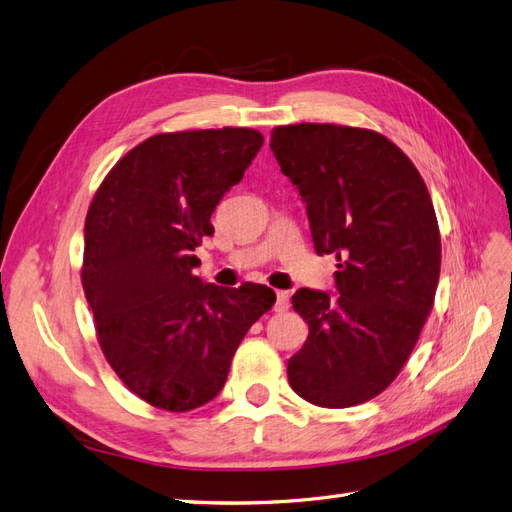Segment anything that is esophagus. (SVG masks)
Wrapping results in <instances>:
<instances>
[{
	"label": "esophagus",
	"instance_id": "obj_1",
	"mask_svg": "<svg viewBox=\"0 0 512 512\" xmlns=\"http://www.w3.org/2000/svg\"><path fill=\"white\" fill-rule=\"evenodd\" d=\"M290 307V294L286 290L275 292V312H288Z\"/></svg>",
	"mask_w": 512,
	"mask_h": 512
}]
</instances>
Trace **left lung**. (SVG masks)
Listing matches in <instances>:
<instances>
[{
	"label": "left lung",
	"mask_w": 512,
	"mask_h": 512,
	"mask_svg": "<svg viewBox=\"0 0 512 512\" xmlns=\"http://www.w3.org/2000/svg\"><path fill=\"white\" fill-rule=\"evenodd\" d=\"M271 151L299 190L335 290L301 288L309 335L290 356L292 391L314 406L376 397L408 361L440 280V230L423 177L389 138L333 123L280 126Z\"/></svg>",
	"instance_id": "1"
}]
</instances>
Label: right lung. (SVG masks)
<instances>
[{"mask_svg": "<svg viewBox=\"0 0 512 512\" xmlns=\"http://www.w3.org/2000/svg\"><path fill=\"white\" fill-rule=\"evenodd\" d=\"M262 143L247 128L151 136L91 200L81 275L98 342L121 382L151 406L188 412L218 397L241 339L275 303L262 284L200 280L192 254Z\"/></svg>", "mask_w": 512, "mask_h": 512, "instance_id": "obj_1", "label": "right lung"}]
</instances>
